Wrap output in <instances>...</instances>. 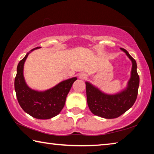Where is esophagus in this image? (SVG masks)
<instances>
[{"instance_id":"esophagus-1","label":"esophagus","mask_w":154,"mask_h":154,"mask_svg":"<svg viewBox=\"0 0 154 154\" xmlns=\"http://www.w3.org/2000/svg\"><path fill=\"white\" fill-rule=\"evenodd\" d=\"M79 77L80 78V79H85V78L87 77V75H85V73H83V72H82V73H80L79 75Z\"/></svg>"}]
</instances>
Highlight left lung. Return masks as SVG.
Instances as JSON below:
<instances>
[{"label":"left lung","instance_id":"obj_1","mask_svg":"<svg viewBox=\"0 0 154 154\" xmlns=\"http://www.w3.org/2000/svg\"><path fill=\"white\" fill-rule=\"evenodd\" d=\"M131 60L132 66L126 88L115 94L104 93L90 82H86L88 105L93 114L106 119L118 118L127 111L136 101L139 85V76L135 60L126 49L120 48Z\"/></svg>","mask_w":154,"mask_h":154}]
</instances>
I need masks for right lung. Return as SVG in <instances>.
I'll return each instance as SVG.
<instances>
[{
  "label": "right lung",
  "mask_w": 154,
  "mask_h": 154,
  "mask_svg": "<svg viewBox=\"0 0 154 154\" xmlns=\"http://www.w3.org/2000/svg\"><path fill=\"white\" fill-rule=\"evenodd\" d=\"M38 48L39 47L32 49L20 61L15 78V90L18 103L26 113L36 119H48L56 116L62 111L67 94L77 78L62 81L54 87L43 92L31 89L25 82L24 65L28 54Z\"/></svg>",
  "instance_id": "1"
}]
</instances>
